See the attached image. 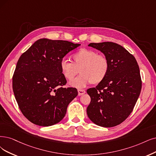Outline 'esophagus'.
<instances>
[{
    "instance_id": "esophagus-1",
    "label": "esophagus",
    "mask_w": 156,
    "mask_h": 156,
    "mask_svg": "<svg viewBox=\"0 0 156 156\" xmlns=\"http://www.w3.org/2000/svg\"><path fill=\"white\" fill-rule=\"evenodd\" d=\"M78 96H82L85 93V90L83 89H78Z\"/></svg>"
}]
</instances>
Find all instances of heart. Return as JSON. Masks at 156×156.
Segmentation results:
<instances>
[{"instance_id":"b5f03b06","label":"heart","mask_w":156,"mask_h":156,"mask_svg":"<svg viewBox=\"0 0 156 156\" xmlns=\"http://www.w3.org/2000/svg\"><path fill=\"white\" fill-rule=\"evenodd\" d=\"M73 63L66 59L61 60L62 74L68 81H71L79 73L81 75L70 83L73 87L82 88L91 83L98 84L104 80L110 69L107 57L96 51L83 48L73 55Z\"/></svg>"}]
</instances>
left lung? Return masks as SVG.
Segmentation results:
<instances>
[{"label": "left lung", "mask_w": 156, "mask_h": 156, "mask_svg": "<svg viewBox=\"0 0 156 156\" xmlns=\"http://www.w3.org/2000/svg\"><path fill=\"white\" fill-rule=\"evenodd\" d=\"M89 46L107 57L110 69L101 82L87 90L91 99L87 116L97 125L112 127L133 111L142 86L140 68L134 56L118 44L90 43Z\"/></svg>", "instance_id": "1"}]
</instances>
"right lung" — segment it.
<instances>
[{
  "mask_svg": "<svg viewBox=\"0 0 156 156\" xmlns=\"http://www.w3.org/2000/svg\"><path fill=\"white\" fill-rule=\"evenodd\" d=\"M66 40L39 39L23 53L13 76V90L23 115L34 124L48 126L64 118L76 88L63 87L67 80L60 63L80 46Z\"/></svg>",
  "mask_w": 156,
  "mask_h": 156,
  "instance_id": "1",
  "label": "right lung"
}]
</instances>
